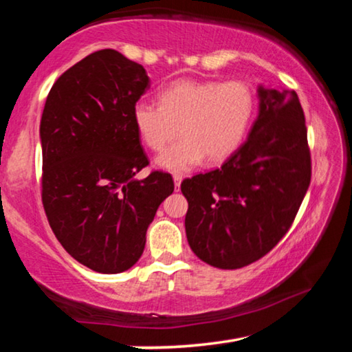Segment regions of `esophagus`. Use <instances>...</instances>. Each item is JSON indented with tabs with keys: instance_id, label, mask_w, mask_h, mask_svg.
<instances>
[{
	"instance_id": "obj_1",
	"label": "esophagus",
	"mask_w": 352,
	"mask_h": 352,
	"mask_svg": "<svg viewBox=\"0 0 352 352\" xmlns=\"http://www.w3.org/2000/svg\"><path fill=\"white\" fill-rule=\"evenodd\" d=\"M182 182H183V177L182 175H174V184H175V189H178L180 188V184H182Z\"/></svg>"
}]
</instances>
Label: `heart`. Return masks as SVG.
Masks as SVG:
<instances>
[{
  "label": "heart",
  "mask_w": 352,
  "mask_h": 352,
  "mask_svg": "<svg viewBox=\"0 0 352 352\" xmlns=\"http://www.w3.org/2000/svg\"><path fill=\"white\" fill-rule=\"evenodd\" d=\"M254 113V94L242 80L178 79L158 93V105L146 100L132 109L140 140L160 152L175 136L182 138L155 160L160 169L188 172L208 157L223 162L242 144Z\"/></svg>",
  "instance_id": "1"
}]
</instances>
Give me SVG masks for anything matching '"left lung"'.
Masks as SVG:
<instances>
[{
    "label": "left lung",
    "instance_id": "left-lung-1",
    "mask_svg": "<svg viewBox=\"0 0 352 352\" xmlns=\"http://www.w3.org/2000/svg\"><path fill=\"white\" fill-rule=\"evenodd\" d=\"M258 99L245 142L219 169L182 183L189 247L217 269H241L269 253L287 233L311 183L296 93L259 85Z\"/></svg>",
    "mask_w": 352,
    "mask_h": 352
}]
</instances>
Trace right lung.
<instances>
[{
    "instance_id": "obj_1",
    "label": "right lung",
    "mask_w": 352,
    "mask_h": 352,
    "mask_svg": "<svg viewBox=\"0 0 352 352\" xmlns=\"http://www.w3.org/2000/svg\"><path fill=\"white\" fill-rule=\"evenodd\" d=\"M151 88L140 63L115 50L82 58L58 77L40 122L41 199L62 247L88 269L115 275L135 265L170 174L148 164L132 109Z\"/></svg>"
}]
</instances>
